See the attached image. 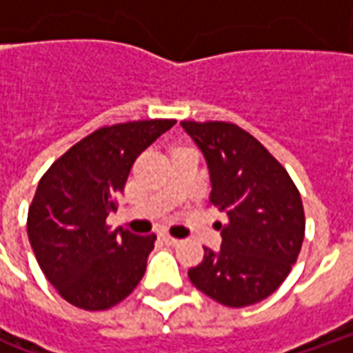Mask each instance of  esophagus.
I'll list each match as a JSON object with an SVG mask.
<instances>
[{
	"mask_svg": "<svg viewBox=\"0 0 353 353\" xmlns=\"http://www.w3.org/2000/svg\"><path fill=\"white\" fill-rule=\"evenodd\" d=\"M161 240H162V242H164V244H168V245L179 244V240H177V238L170 236V234H166V232H162V234H161Z\"/></svg>",
	"mask_w": 353,
	"mask_h": 353,
	"instance_id": "34e87169",
	"label": "esophagus"
}]
</instances>
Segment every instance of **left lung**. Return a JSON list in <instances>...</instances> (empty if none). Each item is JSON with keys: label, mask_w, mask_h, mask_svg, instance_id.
<instances>
[{"label": "left lung", "mask_w": 353, "mask_h": 353, "mask_svg": "<svg viewBox=\"0 0 353 353\" xmlns=\"http://www.w3.org/2000/svg\"><path fill=\"white\" fill-rule=\"evenodd\" d=\"M210 170V202L227 215L221 250L204 248L189 280L230 308L261 303L291 272L304 240V210L288 170L240 126L183 121Z\"/></svg>", "instance_id": "8db88e82"}]
</instances>
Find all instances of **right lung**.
<instances>
[{
    "mask_svg": "<svg viewBox=\"0 0 353 353\" xmlns=\"http://www.w3.org/2000/svg\"><path fill=\"white\" fill-rule=\"evenodd\" d=\"M176 124L132 121L98 128L52 162L28 210V238L45 278L83 310H108L143 278L154 234L111 229L132 164Z\"/></svg>",
    "mask_w": 353,
    "mask_h": 353,
    "instance_id": "add662e5",
    "label": "right lung"
}]
</instances>
